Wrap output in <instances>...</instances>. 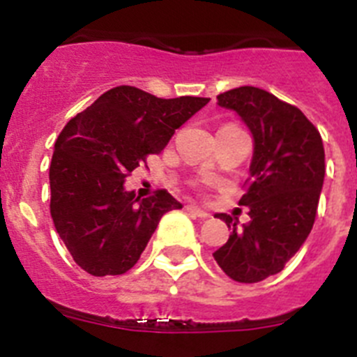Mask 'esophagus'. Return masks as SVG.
<instances>
[{"mask_svg":"<svg viewBox=\"0 0 357 357\" xmlns=\"http://www.w3.org/2000/svg\"><path fill=\"white\" fill-rule=\"evenodd\" d=\"M188 213L195 214V216H198V218H204V220L211 216V214L207 213V211L200 209V207H198V206H188Z\"/></svg>","mask_w":357,"mask_h":357,"instance_id":"1","label":"esophagus"}]
</instances>
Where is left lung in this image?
Masks as SVG:
<instances>
[{
    "label": "left lung",
    "mask_w": 357,
    "mask_h": 357,
    "mask_svg": "<svg viewBox=\"0 0 357 357\" xmlns=\"http://www.w3.org/2000/svg\"><path fill=\"white\" fill-rule=\"evenodd\" d=\"M218 105L234 110L254 137L248 189L239 200L250 222L220 213L232 229L213 254L230 279L252 284L279 273L313 229L320 200L326 153L320 132L301 109L268 91L243 85L218 96Z\"/></svg>",
    "instance_id": "1"
}]
</instances>
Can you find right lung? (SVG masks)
<instances>
[{
    "mask_svg": "<svg viewBox=\"0 0 357 357\" xmlns=\"http://www.w3.org/2000/svg\"><path fill=\"white\" fill-rule=\"evenodd\" d=\"M207 103L209 98L164 100L119 85L66 125L50 166V211L82 270L94 277L128 272L162 214L182 209L166 189L141 200L123 184Z\"/></svg>",
    "mask_w": 357,
    "mask_h": 357,
    "instance_id": "1",
    "label": "right lung"
}]
</instances>
